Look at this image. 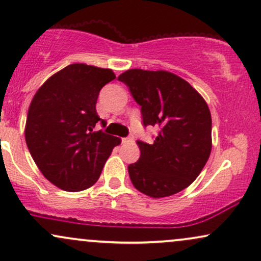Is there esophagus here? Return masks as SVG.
<instances>
[{"label": "esophagus", "mask_w": 261, "mask_h": 261, "mask_svg": "<svg viewBox=\"0 0 261 261\" xmlns=\"http://www.w3.org/2000/svg\"><path fill=\"white\" fill-rule=\"evenodd\" d=\"M121 142H122V143H130V142H133V137H122Z\"/></svg>", "instance_id": "obj_1"}]
</instances>
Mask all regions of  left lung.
I'll return each instance as SVG.
<instances>
[{
  "label": "left lung",
  "mask_w": 261,
  "mask_h": 261,
  "mask_svg": "<svg viewBox=\"0 0 261 261\" xmlns=\"http://www.w3.org/2000/svg\"><path fill=\"white\" fill-rule=\"evenodd\" d=\"M141 107L143 126H157L152 145L137 141L141 154L127 167L137 190L154 199L184 190L211 153V113L185 80L167 71L128 70L118 77Z\"/></svg>",
  "instance_id": "obj_1"
}]
</instances>
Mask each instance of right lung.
I'll return each instance as SVG.
<instances>
[{
	"instance_id": "add662e5",
	"label": "right lung",
	"mask_w": 261,
	"mask_h": 261,
	"mask_svg": "<svg viewBox=\"0 0 261 261\" xmlns=\"http://www.w3.org/2000/svg\"><path fill=\"white\" fill-rule=\"evenodd\" d=\"M115 79L109 68L72 64L53 74L33 98L25 124V142L43 175L65 191L92 187L119 137L93 131L101 120L98 95Z\"/></svg>"
}]
</instances>
